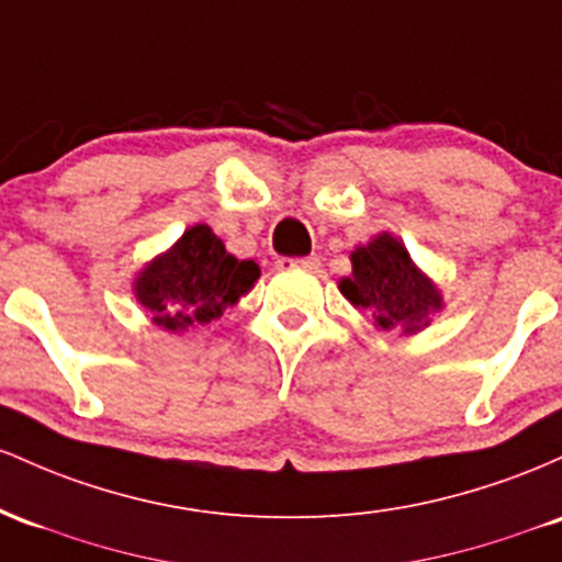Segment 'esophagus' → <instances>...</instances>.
Wrapping results in <instances>:
<instances>
[{
  "label": "esophagus",
  "mask_w": 562,
  "mask_h": 562,
  "mask_svg": "<svg viewBox=\"0 0 562 562\" xmlns=\"http://www.w3.org/2000/svg\"><path fill=\"white\" fill-rule=\"evenodd\" d=\"M279 265H281V268H283V265H289V268L318 270L321 268V257L318 255H311V257H300V260H281Z\"/></svg>",
  "instance_id": "34e87169"
}]
</instances>
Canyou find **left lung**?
<instances>
[{"label":"left lung","instance_id":"8db88e82","mask_svg":"<svg viewBox=\"0 0 562 562\" xmlns=\"http://www.w3.org/2000/svg\"><path fill=\"white\" fill-rule=\"evenodd\" d=\"M352 273L339 279V292L369 313L374 329L412 337L432 324L443 311V292L430 276L412 260L408 249L393 233L382 231L350 251Z\"/></svg>","mask_w":562,"mask_h":562}]
</instances>
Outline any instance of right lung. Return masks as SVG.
I'll list each match as a JSON object with an SVG mask.
<instances>
[{
    "label": "right lung",
    "mask_w": 562,
    "mask_h": 562,
    "mask_svg": "<svg viewBox=\"0 0 562 562\" xmlns=\"http://www.w3.org/2000/svg\"><path fill=\"white\" fill-rule=\"evenodd\" d=\"M257 279L260 265L233 257L210 225L196 223L137 270L132 292L159 329L182 334L220 318Z\"/></svg>",
    "instance_id": "1"
}]
</instances>
